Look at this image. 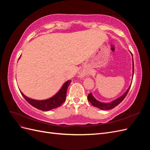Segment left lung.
<instances>
[{"label": "left lung", "instance_id": "1", "mask_svg": "<svg viewBox=\"0 0 150 150\" xmlns=\"http://www.w3.org/2000/svg\"><path fill=\"white\" fill-rule=\"evenodd\" d=\"M133 72L134 74V62H133ZM131 86H129V88L128 89V90L126 91V93L122 94V96H121V97H120L119 98L116 99V100L113 101L110 103H101L98 101H97L96 99H95L91 93H90L88 94V101L91 103V104L93 106L98 108L101 110H111V109L114 108L115 107H116V106L118 105V104L122 102V101L123 100L125 99V98L126 97V96L128 94L129 90L130 89Z\"/></svg>", "mask_w": 150, "mask_h": 150}]
</instances>
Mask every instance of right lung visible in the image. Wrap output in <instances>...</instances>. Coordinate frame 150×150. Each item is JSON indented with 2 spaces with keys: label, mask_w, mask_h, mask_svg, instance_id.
<instances>
[{
  "label": "right lung",
  "mask_w": 150,
  "mask_h": 150,
  "mask_svg": "<svg viewBox=\"0 0 150 150\" xmlns=\"http://www.w3.org/2000/svg\"><path fill=\"white\" fill-rule=\"evenodd\" d=\"M71 82V80L66 81V82L63 84L62 87L59 90V91L55 96L51 98L46 99V100H34V99H30L25 96L22 92L21 93L22 95V96L25 98V100L34 108L42 111H49L52 110V109L60 106L61 104L65 101L66 98L67 89Z\"/></svg>",
  "instance_id": "1"
}]
</instances>
